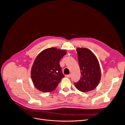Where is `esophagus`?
<instances>
[{
	"label": "esophagus",
	"mask_w": 125,
	"mask_h": 125,
	"mask_svg": "<svg viewBox=\"0 0 125 125\" xmlns=\"http://www.w3.org/2000/svg\"><path fill=\"white\" fill-rule=\"evenodd\" d=\"M66 77H67V78H70L71 77V74H68V75H65Z\"/></svg>",
	"instance_id": "obj_1"
}]
</instances>
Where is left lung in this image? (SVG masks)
<instances>
[{
  "mask_svg": "<svg viewBox=\"0 0 125 125\" xmlns=\"http://www.w3.org/2000/svg\"><path fill=\"white\" fill-rule=\"evenodd\" d=\"M78 59L80 68V80L74 84L82 92L94 90L99 84L101 73L99 63L93 52L85 48H77Z\"/></svg>",
  "mask_w": 125,
  "mask_h": 125,
  "instance_id": "8db88e82",
  "label": "left lung"
}]
</instances>
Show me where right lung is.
<instances>
[{"label":"right lung","instance_id":"add662e5","mask_svg":"<svg viewBox=\"0 0 125 125\" xmlns=\"http://www.w3.org/2000/svg\"><path fill=\"white\" fill-rule=\"evenodd\" d=\"M66 54L65 50L49 48L36 57L31 69V78L36 88L43 92L54 90L63 78L59 61Z\"/></svg>","mask_w":125,"mask_h":125}]
</instances>
